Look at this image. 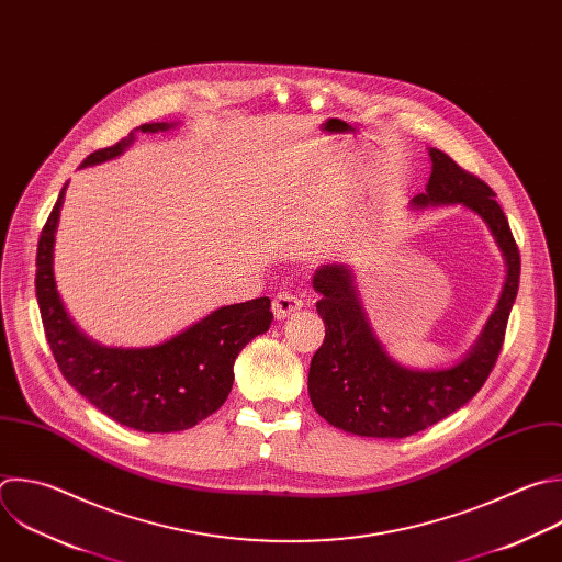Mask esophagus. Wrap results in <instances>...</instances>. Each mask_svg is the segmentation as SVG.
Wrapping results in <instances>:
<instances>
[{"mask_svg":"<svg viewBox=\"0 0 562 562\" xmlns=\"http://www.w3.org/2000/svg\"><path fill=\"white\" fill-rule=\"evenodd\" d=\"M273 315L276 319H286L291 313L300 311L302 308V300L291 293V291H280L276 297H273Z\"/></svg>","mask_w":562,"mask_h":562,"instance_id":"esophagus-1","label":"esophagus"}]
</instances>
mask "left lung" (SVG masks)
<instances>
[{
    "instance_id": "obj_1",
    "label": "left lung",
    "mask_w": 562,
    "mask_h": 562,
    "mask_svg": "<svg viewBox=\"0 0 562 562\" xmlns=\"http://www.w3.org/2000/svg\"><path fill=\"white\" fill-rule=\"evenodd\" d=\"M430 158L432 173L426 192L417 194L411 205L424 210L461 203L479 214L505 256V286L483 333L459 363L441 370H413L391 359L372 333L350 269L344 265L317 269L313 289L322 295L317 313L326 335L311 359L308 395L317 415L344 432L404 439L435 426L481 391L503 348L520 278V254L509 223L487 182L459 167L441 149L430 147Z\"/></svg>"
}]
</instances>
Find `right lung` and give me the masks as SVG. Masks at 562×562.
Wrapping results in <instances>:
<instances>
[{
	"instance_id": "add662e5",
	"label": "right lung",
	"mask_w": 562,
	"mask_h": 562,
	"mask_svg": "<svg viewBox=\"0 0 562 562\" xmlns=\"http://www.w3.org/2000/svg\"><path fill=\"white\" fill-rule=\"evenodd\" d=\"M169 123L136 130L160 132ZM134 132L92 151L81 167L119 156ZM61 190L37 245L35 289L46 339L68 384L121 426L140 432H180L214 415L232 393L234 361L273 319L271 300L221 306L171 339L147 348H110L86 337L64 308L53 273V247L64 203Z\"/></svg>"
}]
</instances>
